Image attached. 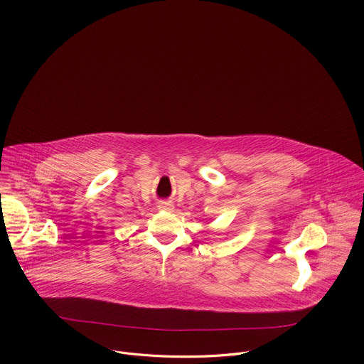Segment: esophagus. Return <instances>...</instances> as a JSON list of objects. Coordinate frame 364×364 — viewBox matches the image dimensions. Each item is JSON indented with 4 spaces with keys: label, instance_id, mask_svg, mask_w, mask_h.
I'll use <instances>...</instances> for the list:
<instances>
[{
    "label": "esophagus",
    "instance_id": "1",
    "mask_svg": "<svg viewBox=\"0 0 364 364\" xmlns=\"http://www.w3.org/2000/svg\"><path fill=\"white\" fill-rule=\"evenodd\" d=\"M157 208H159V210H164V211H172V210L175 208V205H173L172 201L164 200V201H160V203L157 204Z\"/></svg>",
    "mask_w": 364,
    "mask_h": 364
}]
</instances>
